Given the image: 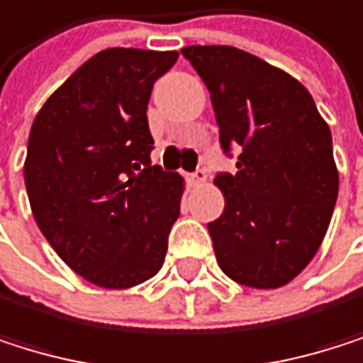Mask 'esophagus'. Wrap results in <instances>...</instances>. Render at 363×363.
Returning a JSON list of instances; mask_svg holds the SVG:
<instances>
[{"label": "esophagus", "mask_w": 363, "mask_h": 363, "mask_svg": "<svg viewBox=\"0 0 363 363\" xmlns=\"http://www.w3.org/2000/svg\"><path fill=\"white\" fill-rule=\"evenodd\" d=\"M187 180H189V185H202L204 180H206V172L204 169H196L194 174H187Z\"/></svg>", "instance_id": "34e87169"}]
</instances>
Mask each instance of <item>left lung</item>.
<instances>
[{"mask_svg": "<svg viewBox=\"0 0 363 363\" xmlns=\"http://www.w3.org/2000/svg\"><path fill=\"white\" fill-rule=\"evenodd\" d=\"M180 53L211 92L223 152L239 150L237 172L215 176L217 264L243 286L279 289L318 252L338 200L331 131L310 92L264 60L225 45Z\"/></svg>", "mask_w": 363, "mask_h": 363, "instance_id": "left-lung-1", "label": "left lung"}]
</instances>
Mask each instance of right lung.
<instances>
[{
    "label": "right lung",
    "instance_id": "1",
    "mask_svg": "<svg viewBox=\"0 0 363 363\" xmlns=\"http://www.w3.org/2000/svg\"><path fill=\"white\" fill-rule=\"evenodd\" d=\"M176 51L105 49L38 111L23 176L34 219L57 256L103 289L159 273L180 215L183 178L150 163L148 101Z\"/></svg>",
    "mask_w": 363,
    "mask_h": 363
}]
</instances>
